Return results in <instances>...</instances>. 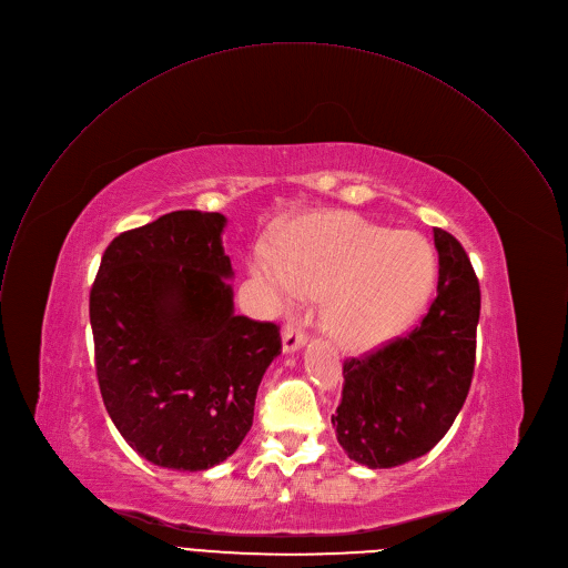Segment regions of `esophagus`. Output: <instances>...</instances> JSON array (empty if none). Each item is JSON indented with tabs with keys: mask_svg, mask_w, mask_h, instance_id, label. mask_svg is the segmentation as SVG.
I'll return each instance as SVG.
<instances>
[{
	"mask_svg": "<svg viewBox=\"0 0 568 568\" xmlns=\"http://www.w3.org/2000/svg\"><path fill=\"white\" fill-rule=\"evenodd\" d=\"M304 345H306V335L300 328L286 326L282 331V352L284 354H297L300 349H304Z\"/></svg>",
	"mask_w": 568,
	"mask_h": 568,
	"instance_id": "34e87169",
	"label": "esophagus"
}]
</instances>
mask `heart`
<instances>
[{"label": "heart", "mask_w": 568, "mask_h": 568, "mask_svg": "<svg viewBox=\"0 0 568 568\" xmlns=\"http://www.w3.org/2000/svg\"><path fill=\"white\" fill-rule=\"evenodd\" d=\"M251 271L280 313L295 308L304 293L324 295L326 333L354 352L407 328L436 286V255L420 235L347 212L297 223L280 248L260 244Z\"/></svg>", "instance_id": "b5f03b06"}]
</instances>
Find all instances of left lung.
<instances>
[{
    "label": "left lung",
    "instance_id": "8db88e82",
    "mask_svg": "<svg viewBox=\"0 0 568 568\" xmlns=\"http://www.w3.org/2000/svg\"><path fill=\"white\" fill-rule=\"evenodd\" d=\"M438 288L427 315L365 361L345 363V389L331 418L347 457L372 470L409 464L445 436L475 372L479 282L464 246L434 231Z\"/></svg>",
    "mask_w": 568,
    "mask_h": 568
}]
</instances>
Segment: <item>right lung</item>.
Wrapping results in <instances>:
<instances>
[{"label": "right lung", "mask_w": 568, "mask_h": 568, "mask_svg": "<svg viewBox=\"0 0 568 568\" xmlns=\"http://www.w3.org/2000/svg\"><path fill=\"white\" fill-rule=\"evenodd\" d=\"M229 219L176 210L109 244L89 295L104 407L143 459L201 473L253 425L280 331L235 313Z\"/></svg>", "instance_id": "right-lung-1"}]
</instances>
